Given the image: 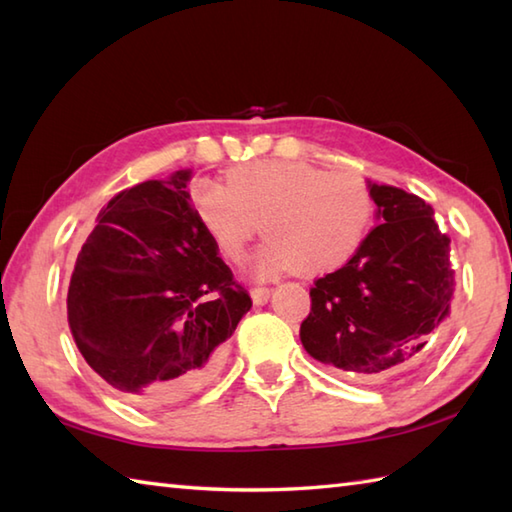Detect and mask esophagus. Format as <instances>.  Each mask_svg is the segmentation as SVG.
Returning <instances> with one entry per match:
<instances>
[{"label":"esophagus","instance_id":"esophagus-1","mask_svg":"<svg viewBox=\"0 0 512 512\" xmlns=\"http://www.w3.org/2000/svg\"><path fill=\"white\" fill-rule=\"evenodd\" d=\"M250 297H253L255 306H264V303H268V299H270V288H255L253 292H250Z\"/></svg>","mask_w":512,"mask_h":512}]
</instances>
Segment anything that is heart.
<instances>
[{
    "instance_id": "heart-1",
    "label": "heart",
    "mask_w": 512,
    "mask_h": 512,
    "mask_svg": "<svg viewBox=\"0 0 512 512\" xmlns=\"http://www.w3.org/2000/svg\"><path fill=\"white\" fill-rule=\"evenodd\" d=\"M191 204L204 233L228 262L244 259L253 237L270 242L257 273L297 268L319 277L343 268L372 224V195L352 171L328 173L308 162L257 160L226 173V184L195 180Z\"/></svg>"
}]
</instances>
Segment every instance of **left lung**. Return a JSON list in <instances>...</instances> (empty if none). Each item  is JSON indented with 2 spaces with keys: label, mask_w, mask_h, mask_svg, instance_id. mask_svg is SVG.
<instances>
[{
  "label": "left lung",
  "mask_w": 512,
  "mask_h": 512,
  "mask_svg": "<svg viewBox=\"0 0 512 512\" xmlns=\"http://www.w3.org/2000/svg\"><path fill=\"white\" fill-rule=\"evenodd\" d=\"M376 226L336 273L317 279L301 343L323 365L378 380L411 365L447 319L449 237L418 195L367 182Z\"/></svg>",
  "instance_id": "8db88e82"
}]
</instances>
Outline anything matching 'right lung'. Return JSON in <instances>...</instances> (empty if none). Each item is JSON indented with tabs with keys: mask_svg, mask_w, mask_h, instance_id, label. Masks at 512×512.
Returning <instances> with one entry per match:
<instances>
[{
	"mask_svg": "<svg viewBox=\"0 0 512 512\" xmlns=\"http://www.w3.org/2000/svg\"><path fill=\"white\" fill-rule=\"evenodd\" d=\"M191 176L180 169L112 198L68 288L70 332L85 363L143 407L209 383L253 306L195 217Z\"/></svg>",
	"mask_w": 512,
	"mask_h": 512,
	"instance_id": "1",
	"label": "right lung"
}]
</instances>
